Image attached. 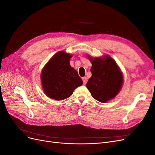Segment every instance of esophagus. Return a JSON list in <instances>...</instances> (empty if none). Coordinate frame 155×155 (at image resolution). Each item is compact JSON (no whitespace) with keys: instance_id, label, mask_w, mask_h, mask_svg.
I'll use <instances>...</instances> for the list:
<instances>
[{"instance_id":"34e87169","label":"esophagus","mask_w":155,"mask_h":155,"mask_svg":"<svg viewBox=\"0 0 155 155\" xmlns=\"http://www.w3.org/2000/svg\"><path fill=\"white\" fill-rule=\"evenodd\" d=\"M83 82L84 85H86V83L87 82V78L86 77L83 78Z\"/></svg>"}]
</instances>
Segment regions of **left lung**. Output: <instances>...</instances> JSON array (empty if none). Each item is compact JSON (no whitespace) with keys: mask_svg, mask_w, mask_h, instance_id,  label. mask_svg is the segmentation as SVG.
<instances>
[{"mask_svg":"<svg viewBox=\"0 0 155 155\" xmlns=\"http://www.w3.org/2000/svg\"><path fill=\"white\" fill-rule=\"evenodd\" d=\"M87 57L92 63L87 87L92 96L101 103H107L114 98L124 84L123 74L115 61L109 55L93 58Z\"/></svg>","mask_w":155,"mask_h":155,"instance_id":"left-lung-1","label":"left lung"}]
</instances>
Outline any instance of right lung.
<instances>
[{"label":"right lung","mask_w":155,"mask_h":155,"mask_svg":"<svg viewBox=\"0 0 155 155\" xmlns=\"http://www.w3.org/2000/svg\"><path fill=\"white\" fill-rule=\"evenodd\" d=\"M72 57V55L64 51H58L42 70V87L45 94L51 99L58 101L67 99L75 89L82 85V79L70 64Z\"/></svg>","instance_id":"add662e5"}]
</instances>
